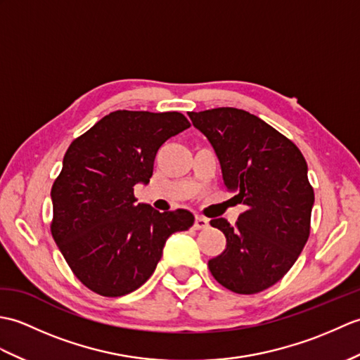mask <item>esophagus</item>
Returning a JSON list of instances; mask_svg holds the SVG:
<instances>
[{
	"label": "esophagus",
	"mask_w": 360,
	"mask_h": 360,
	"mask_svg": "<svg viewBox=\"0 0 360 360\" xmlns=\"http://www.w3.org/2000/svg\"><path fill=\"white\" fill-rule=\"evenodd\" d=\"M193 227L196 229V231H201V229H207V227H209V219L204 218V217L196 215V217H195V224H193Z\"/></svg>",
	"instance_id": "1"
}]
</instances>
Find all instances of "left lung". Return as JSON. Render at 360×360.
<instances>
[{
	"label": "left lung",
	"mask_w": 360,
	"mask_h": 360,
	"mask_svg": "<svg viewBox=\"0 0 360 360\" xmlns=\"http://www.w3.org/2000/svg\"><path fill=\"white\" fill-rule=\"evenodd\" d=\"M219 159L227 190L246 205L235 226L210 221L226 235V249L209 259L213 277L236 294L275 285L309 238L314 190L302 151L264 120L238 108L188 112Z\"/></svg>",
	"instance_id": "8db88e82"
}]
</instances>
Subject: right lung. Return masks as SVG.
<instances>
[{"label":"right lung","instance_id":"1","mask_svg":"<svg viewBox=\"0 0 360 360\" xmlns=\"http://www.w3.org/2000/svg\"><path fill=\"white\" fill-rule=\"evenodd\" d=\"M190 127L184 114L110 112L74 139L51 190V233L83 285L103 297L133 292L162 257L168 236L195 217L136 204L134 186L148 184L158 150Z\"/></svg>","mask_w":360,"mask_h":360}]
</instances>
